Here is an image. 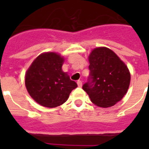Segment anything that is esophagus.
<instances>
[{"mask_svg":"<svg viewBox=\"0 0 149 149\" xmlns=\"http://www.w3.org/2000/svg\"><path fill=\"white\" fill-rule=\"evenodd\" d=\"M77 85H78V86H79V87H81L82 85H83V83H82L81 80H78V81H77Z\"/></svg>","mask_w":149,"mask_h":149,"instance_id":"34e87169","label":"esophagus"}]
</instances>
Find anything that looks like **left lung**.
I'll use <instances>...</instances> for the list:
<instances>
[{"label": "left lung", "mask_w": 149, "mask_h": 149, "mask_svg": "<svg viewBox=\"0 0 149 149\" xmlns=\"http://www.w3.org/2000/svg\"><path fill=\"white\" fill-rule=\"evenodd\" d=\"M90 77L83 85L92 103L98 107L113 106L124 97L130 85L127 65L108 48H96L89 56Z\"/></svg>", "instance_id": "1"}]
</instances>
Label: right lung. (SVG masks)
Here are the masks:
<instances>
[{
  "instance_id": "obj_1",
  "label": "right lung",
  "mask_w": 149,
  "mask_h": 149,
  "mask_svg": "<svg viewBox=\"0 0 149 149\" xmlns=\"http://www.w3.org/2000/svg\"><path fill=\"white\" fill-rule=\"evenodd\" d=\"M63 57L56 52L39 55L25 73V86L29 93L38 104L56 107L64 104L72 90L77 87L62 70Z\"/></svg>"
}]
</instances>
